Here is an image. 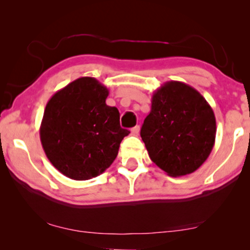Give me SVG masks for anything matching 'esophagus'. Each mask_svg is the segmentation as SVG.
<instances>
[{
    "instance_id": "1",
    "label": "esophagus",
    "mask_w": 250,
    "mask_h": 250,
    "mask_svg": "<svg viewBox=\"0 0 250 250\" xmlns=\"http://www.w3.org/2000/svg\"><path fill=\"white\" fill-rule=\"evenodd\" d=\"M139 132H140V126H139V125H136L135 127L132 128V133H133V134H134V135H138Z\"/></svg>"
}]
</instances>
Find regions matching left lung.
<instances>
[{
  "label": "left lung",
  "mask_w": 250,
  "mask_h": 250,
  "mask_svg": "<svg viewBox=\"0 0 250 250\" xmlns=\"http://www.w3.org/2000/svg\"><path fill=\"white\" fill-rule=\"evenodd\" d=\"M150 159L167 175L193 173L210 155L216 121L209 104L196 88L166 82L155 91L151 110L141 127Z\"/></svg>",
  "instance_id": "1"
}]
</instances>
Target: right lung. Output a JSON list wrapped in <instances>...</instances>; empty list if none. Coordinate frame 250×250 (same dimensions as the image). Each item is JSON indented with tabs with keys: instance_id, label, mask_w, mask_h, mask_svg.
I'll use <instances>...</instances> for the list:
<instances>
[{
	"instance_id": "add662e5",
	"label": "right lung",
	"mask_w": 250,
	"mask_h": 250,
	"mask_svg": "<svg viewBox=\"0 0 250 250\" xmlns=\"http://www.w3.org/2000/svg\"><path fill=\"white\" fill-rule=\"evenodd\" d=\"M108 88L93 77H81L56 92L40 127L44 152L71 180L100 175L114 163L122 140L119 111L105 104Z\"/></svg>"
}]
</instances>
